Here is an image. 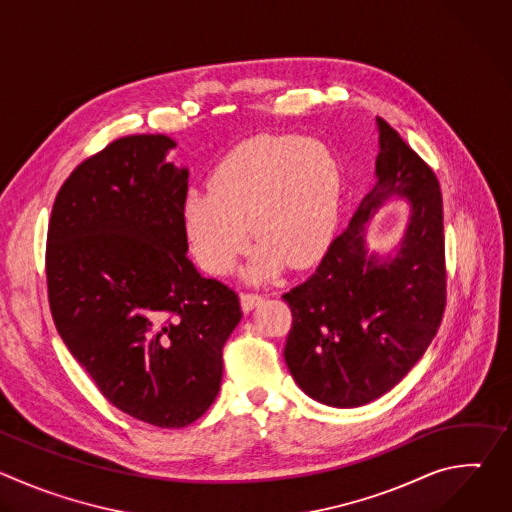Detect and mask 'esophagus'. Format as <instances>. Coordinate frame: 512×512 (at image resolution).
I'll list each match as a JSON object with an SVG mask.
<instances>
[{"label": "esophagus", "instance_id": "34e87169", "mask_svg": "<svg viewBox=\"0 0 512 512\" xmlns=\"http://www.w3.org/2000/svg\"><path fill=\"white\" fill-rule=\"evenodd\" d=\"M263 302V298L259 294H249V291H245V294H241V308L243 312H251L255 306H259Z\"/></svg>", "mask_w": 512, "mask_h": 512}]
</instances>
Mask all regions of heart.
I'll list each match as a JSON object with an SVG mask.
<instances>
[{
  "label": "heart",
  "mask_w": 512,
  "mask_h": 512,
  "mask_svg": "<svg viewBox=\"0 0 512 512\" xmlns=\"http://www.w3.org/2000/svg\"><path fill=\"white\" fill-rule=\"evenodd\" d=\"M342 192V168L328 145L302 135H261L233 150L208 180V194L182 204L190 255L210 275H227L249 245L245 275L261 281L285 261L306 267L326 247Z\"/></svg>",
  "instance_id": "1"
}]
</instances>
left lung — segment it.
I'll list each match as a JSON object with an SVG mask.
<instances>
[{"mask_svg":"<svg viewBox=\"0 0 512 512\" xmlns=\"http://www.w3.org/2000/svg\"><path fill=\"white\" fill-rule=\"evenodd\" d=\"M375 186L316 273L289 289L287 369L314 401L352 409L391 391L423 356L446 308L444 210L431 168L377 117ZM403 197L410 218L389 251L366 243L374 212Z\"/></svg>","mask_w":512,"mask_h":512,"instance_id":"1","label":"left lung"}]
</instances>
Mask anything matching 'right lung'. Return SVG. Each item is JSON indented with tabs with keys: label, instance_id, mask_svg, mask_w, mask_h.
<instances>
[{
	"label": "right lung",
	"instance_id": "obj_1",
	"mask_svg": "<svg viewBox=\"0 0 512 512\" xmlns=\"http://www.w3.org/2000/svg\"><path fill=\"white\" fill-rule=\"evenodd\" d=\"M168 135H129L62 184L48 225L52 318L70 354L123 413L196 421L216 399L239 296L186 257L188 168Z\"/></svg>",
	"mask_w": 512,
	"mask_h": 512
}]
</instances>
